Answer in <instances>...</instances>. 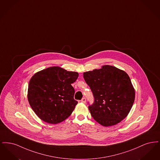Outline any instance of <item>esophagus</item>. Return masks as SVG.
Listing matches in <instances>:
<instances>
[{"label": "esophagus", "instance_id": "obj_1", "mask_svg": "<svg viewBox=\"0 0 160 160\" xmlns=\"http://www.w3.org/2000/svg\"><path fill=\"white\" fill-rule=\"evenodd\" d=\"M86 98H83L82 100H81V102H83V103H85L86 102Z\"/></svg>", "mask_w": 160, "mask_h": 160}]
</instances>
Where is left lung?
Masks as SVG:
<instances>
[{"label":"left lung","instance_id":"1","mask_svg":"<svg viewBox=\"0 0 160 160\" xmlns=\"http://www.w3.org/2000/svg\"><path fill=\"white\" fill-rule=\"evenodd\" d=\"M83 77L94 97L93 104L88 108L97 122L110 127L127 116L135 99V89L126 72L106 65L84 72Z\"/></svg>","mask_w":160,"mask_h":160}]
</instances>
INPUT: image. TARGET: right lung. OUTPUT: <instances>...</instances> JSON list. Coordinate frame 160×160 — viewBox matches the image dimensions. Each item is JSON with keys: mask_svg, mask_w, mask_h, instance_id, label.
<instances>
[{"mask_svg": "<svg viewBox=\"0 0 160 160\" xmlns=\"http://www.w3.org/2000/svg\"><path fill=\"white\" fill-rule=\"evenodd\" d=\"M78 73L52 67L35 73L29 81L28 99L35 114L43 121L56 124L71 114L78 102L71 84Z\"/></svg>", "mask_w": 160, "mask_h": 160, "instance_id": "1", "label": "right lung"}]
</instances>
